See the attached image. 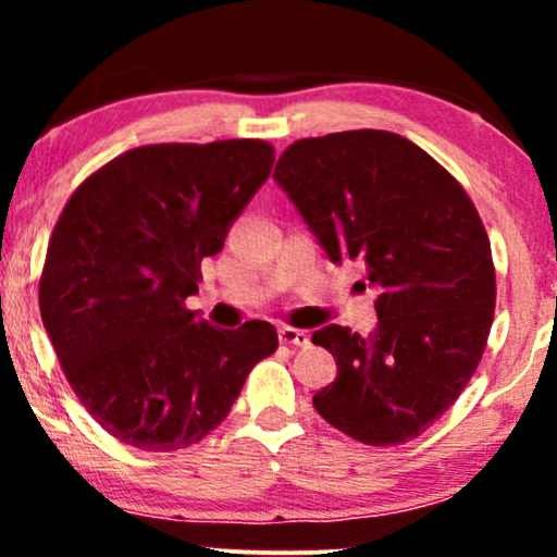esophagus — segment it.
Wrapping results in <instances>:
<instances>
[{
  "instance_id": "esophagus-1",
  "label": "esophagus",
  "mask_w": 557,
  "mask_h": 557,
  "mask_svg": "<svg viewBox=\"0 0 557 557\" xmlns=\"http://www.w3.org/2000/svg\"><path fill=\"white\" fill-rule=\"evenodd\" d=\"M280 343L290 345V348H306L309 345V335L296 327H280Z\"/></svg>"
}]
</instances>
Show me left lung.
Instances as JSON below:
<instances>
[{
	"label": "left lung",
	"mask_w": 557,
	"mask_h": 557,
	"mask_svg": "<svg viewBox=\"0 0 557 557\" xmlns=\"http://www.w3.org/2000/svg\"><path fill=\"white\" fill-rule=\"evenodd\" d=\"M272 177L327 257L363 261L376 287L372 335L341 324L311 335L337 361L314 395L319 417L363 445L419 437L469 385L495 317L476 207L424 149L369 127L296 140Z\"/></svg>",
	"instance_id": "left-lung-1"
}]
</instances>
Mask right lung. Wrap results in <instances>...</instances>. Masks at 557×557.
Listing matches in <instances>:
<instances>
[{
    "label": "right lung",
    "instance_id": "obj_1",
    "mask_svg": "<svg viewBox=\"0 0 557 557\" xmlns=\"http://www.w3.org/2000/svg\"><path fill=\"white\" fill-rule=\"evenodd\" d=\"M272 162L259 138L138 146L62 209L38 283L41 322L83 408L120 443H198L277 350L270 322L216 330L185 309L201 259L222 251Z\"/></svg>",
    "mask_w": 557,
    "mask_h": 557
}]
</instances>
